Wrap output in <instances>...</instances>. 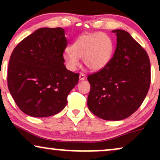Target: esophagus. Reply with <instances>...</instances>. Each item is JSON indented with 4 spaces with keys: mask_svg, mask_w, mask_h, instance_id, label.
<instances>
[{
    "mask_svg": "<svg viewBox=\"0 0 160 160\" xmlns=\"http://www.w3.org/2000/svg\"><path fill=\"white\" fill-rule=\"evenodd\" d=\"M86 78V75L83 74H80V76H79V79H80V80H84Z\"/></svg>",
    "mask_w": 160,
    "mask_h": 160,
    "instance_id": "34e87169",
    "label": "esophagus"
}]
</instances>
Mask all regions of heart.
Instances as JSON below:
<instances>
[{"label": "heart", "instance_id": "heart-1", "mask_svg": "<svg viewBox=\"0 0 160 160\" xmlns=\"http://www.w3.org/2000/svg\"><path fill=\"white\" fill-rule=\"evenodd\" d=\"M113 44L109 36L102 32L89 33L80 36L63 53V61L67 68L75 71L82 58L84 65L92 71L103 69L111 61Z\"/></svg>", "mask_w": 160, "mask_h": 160}]
</instances>
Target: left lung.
Here are the masks:
<instances>
[{"instance_id":"obj_1","label":"left lung","mask_w":160,"mask_h":160,"mask_svg":"<svg viewBox=\"0 0 160 160\" xmlns=\"http://www.w3.org/2000/svg\"><path fill=\"white\" fill-rule=\"evenodd\" d=\"M112 32L117 35L115 52L105 68L88 76L87 105L99 118L117 121L131 116L144 102L150 88V62L129 33Z\"/></svg>"}]
</instances>
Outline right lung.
<instances>
[{"label":"right lung","instance_id":"obj_1","mask_svg":"<svg viewBox=\"0 0 160 160\" xmlns=\"http://www.w3.org/2000/svg\"><path fill=\"white\" fill-rule=\"evenodd\" d=\"M68 41L62 28H41L28 36L11 54L7 84L22 111L34 117L53 116L65 108L79 74L66 68Z\"/></svg>","mask_w":160,"mask_h":160}]
</instances>
